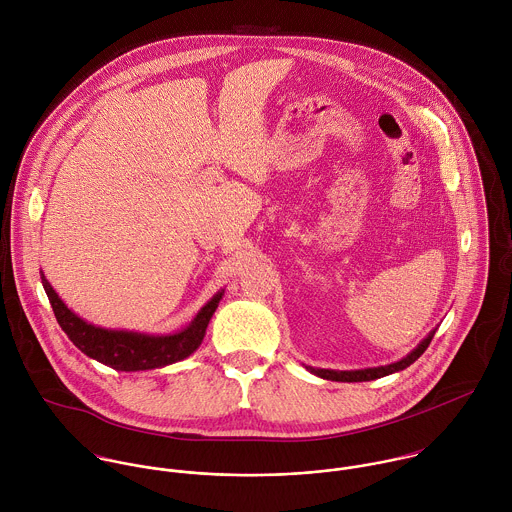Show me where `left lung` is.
Instances as JSON below:
<instances>
[{"instance_id": "obj_1", "label": "left lung", "mask_w": 512, "mask_h": 512, "mask_svg": "<svg viewBox=\"0 0 512 512\" xmlns=\"http://www.w3.org/2000/svg\"><path fill=\"white\" fill-rule=\"evenodd\" d=\"M435 331L433 329L407 357H403L401 361L397 363H391V365H383V367H369V369H357V371H333V369H315V367H305L307 371H311L313 375L321 377V379H327V381H341V383H361V381H375V379H381V377H387V375H393V373H399L403 369H407L409 365H413L429 347V343L433 341L435 337Z\"/></svg>"}]
</instances>
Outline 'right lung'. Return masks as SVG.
I'll use <instances>...</instances> for the list:
<instances>
[{"label": "right lung", "instance_id": "right-lung-1", "mask_svg": "<svg viewBox=\"0 0 512 512\" xmlns=\"http://www.w3.org/2000/svg\"><path fill=\"white\" fill-rule=\"evenodd\" d=\"M41 283L55 313L59 327L65 331L69 341L87 357L103 363L115 371H151L173 365L177 361L187 359L195 353L205 337V329L219 307V301L225 295V289L217 291L193 317V321L181 331L167 335H151L137 333L127 329H105L93 323H87L79 315H75L55 293V289L45 279L43 271Z\"/></svg>", "mask_w": 512, "mask_h": 512}]
</instances>
